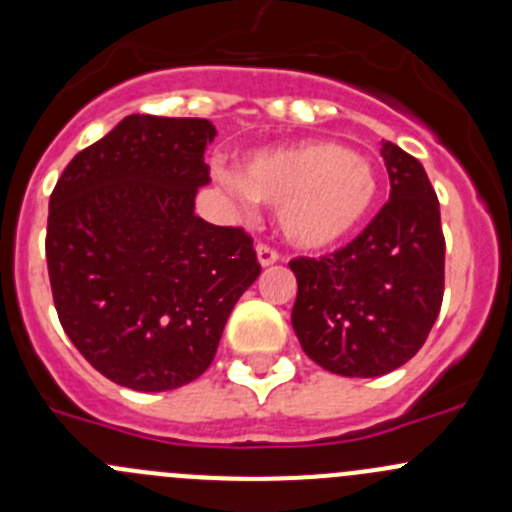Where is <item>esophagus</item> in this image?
<instances>
[{
  "label": "esophagus",
  "instance_id": "esophagus-1",
  "mask_svg": "<svg viewBox=\"0 0 512 512\" xmlns=\"http://www.w3.org/2000/svg\"><path fill=\"white\" fill-rule=\"evenodd\" d=\"M277 260H280V255H277L270 245H257V262H260L262 267L275 265Z\"/></svg>",
  "mask_w": 512,
  "mask_h": 512
}]
</instances>
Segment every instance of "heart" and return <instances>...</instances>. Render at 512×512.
Masks as SVG:
<instances>
[{"mask_svg":"<svg viewBox=\"0 0 512 512\" xmlns=\"http://www.w3.org/2000/svg\"><path fill=\"white\" fill-rule=\"evenodd\" d=\"M237 195L277 208V227L292 247L322 252L342 245L369 220L379 175L361 153L337 143L302 141L242 158Z\"/></svg>","mask_w":512,"mask_h":512,"instance_id":"heart-1","label":"heart"}]
</instances>
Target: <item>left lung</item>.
Here are the masks:
<instances>
[{"instance_id": "left-lung-1", "label": "left lung", "mask_w": 512, "mask_h": 512, "mask_svg": "<svg viewBox=\"0 0 512 512\" xmlns=\"http://www.w3.org/2000/svg\"><path fill=\"white\" fill-rule=\"evenodd\" d=\"M389 203L356 240L329 257H297L292 327L304 354L339 376L374 379L426 342L443 299L446 242L423 165L381 143Z\"/></svg>"}]
</instances>
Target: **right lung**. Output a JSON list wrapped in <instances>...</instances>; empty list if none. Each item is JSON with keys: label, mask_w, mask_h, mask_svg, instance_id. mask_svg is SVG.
Masks as SVG:
<instances>
[{"label": "right lung", "mask_w": 512, "mask_h": 512, "mask_svg": "<svg viewBox=\"0 0 512 512\" xmlns=\"http://www.w3.org/2000/svg\"><path fill=\"white\" fill-rule=\"evenodd\" d=\"M215 136L205 118L133 113L76 153L51 193L46 265L59 322L118 386L151 394L198 379L260 275L245 230L195 215Z\"/></svg>", "instance_id": "right-lung-1"}]
</instances>
